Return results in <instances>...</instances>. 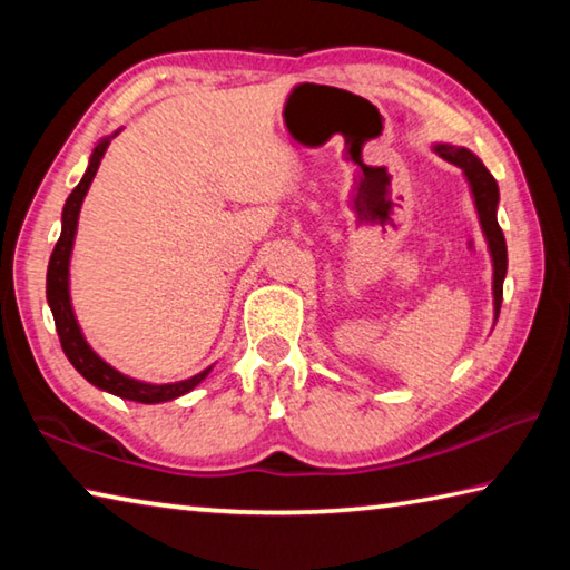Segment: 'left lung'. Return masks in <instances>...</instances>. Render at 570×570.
Masks as SVG:
<instances>
[{"mask_svg": "<svg viewBox=\"0 0 570 570\" xmlns=\"http://www.w3.org/2000/svg\"><path fill=\"white\" fill-rule=\"evenodd\" d=\"M432 150H435L442 160L458 166L468 180L472 206H475L480 230L488 244L490 264H493V320L498 322L500 304H503V282L508 274V246H505L503 230L498 226V200H500L498 183L493 176H490V170L482 166V160L475 156V153L468 148L452 146V142H432Z\"/></svg>", "mask_w": 570, "mask_h": 570, "instance_id": "1", "label": "left lung"}]
</instances>
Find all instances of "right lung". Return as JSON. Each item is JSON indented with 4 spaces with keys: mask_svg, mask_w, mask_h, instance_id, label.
I'll use <instances>...</instances> for the list:
<instances>
[{
    "mask_svg": "<svg viewBox=\"0 0 570 570\" xmlns=\"http://www.w3.org/2000/svg\"><path fill=\"white\" fill-rule=\"evenodd\" d=\"M122 128H118L110 135L98 140V146L90 153V163L88 170H85L82 180L77 183L75 190L67 196L65 208H62V230H60V240L50 256V266H47V304H50V312L55 316V326L57 334H60V344L62 352L77 372L88 380L92 387H98L108 394H115L120 400H130V402H140V404H160V402H170L178 400L183 394H188L190 390H196L200 382H204L214 364L206 366L204 372L193 374L188 380L180 382H142L128 377L120 370H115L112 364H108L102 356L92 350L85 340V334L80 330V322H77L75 308H72V296H70V258H72V248H75V236H77V220H80V208L82 200L88 196V190L92 186L95 173L100 168V160L108 150L110 140L118 135Z\"/></svg>",
    "mask_w": 570,
    "mask_h": 570,
    "instance_id": "1",
    "label": "right lung"
}]
</instances>
